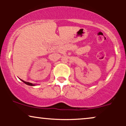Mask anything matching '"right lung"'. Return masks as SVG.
<instances>
[{
  "label": "right lung",
  "mask_w": 126,
  "mask_h": 126,
  "mask_svg": "<svg viewBox=\"0 0 126 126\" xmlns=\"http://www.w3.org/2000/svg\"><path fill=\"white\" fill-rule=\"evenodd\" d=\"M21 80L23 82H24V83H25V84H27V85H30V86H35V84H32V83H30V82H25V81H24V80H22V79H21Z\"/></svg>",
  "instance_id": "right-lung-1"
}]
</instances>
